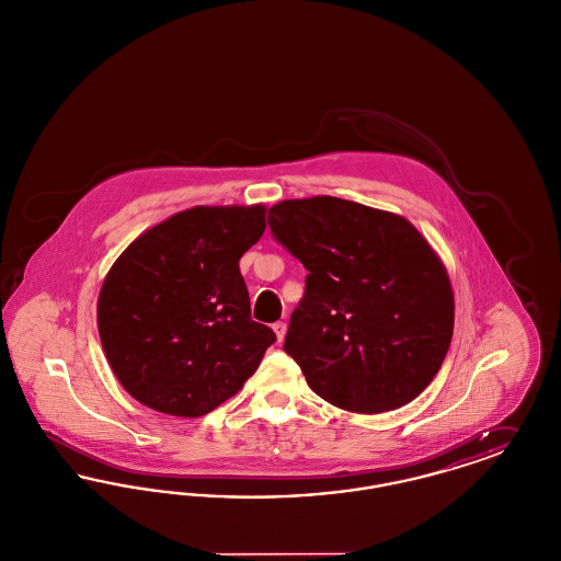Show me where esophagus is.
Here are the masks:
<instances>
[{
	"instance_id": "34e87169",
	"label": "esophagus",
	"mask_w": 561,
	"mask_h": 561,
	"mask_svg": "<svg viewBox=\"0 0 561 561\" xmlns=\"http://www.w3.org/2000/svg\"><path fill=\"white\" fill-rule=\"evenodd\" d=\"M286 330H288L286 321H275V323H273V332H275V336H277V343H282V341H284Z\"/></svg>"
}]
</instances>
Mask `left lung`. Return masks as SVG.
<instances>
[{
    "instance_id": "obj_1",
    "label": "left lung",
    "mask_w": 561,
    "mask_h": 561,
    "mask_svg": "<svg viewBox=\"0 0 561 561\" xmlns=\"http://www.w3.org/2000/svg\"><path fill=\"white\" fill-rule=\"evenodd\" d=\"M268 229L309 271L284 343L309 387L362 414L421 396L453 341L454 296L414 225L321 195L268 208Z\"/></svg>"
}]
</instances>
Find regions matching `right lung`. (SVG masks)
<instances>
[{
	"label": "right lung",
	"mask_w": 561,
	"mask_h": 561,
	"mask_svg": "<svg viewBox=\"0 0 561 561\" xmlns=\"http://www.w3.org/2000/svg\"><path fill=\"white\" fill-rule=\"evenodd\" d=\"M263 231V206H197L115 261L99 296V334L134 400L204 416L256 373L277 336L250 318L240 259Z\"/></svg>",
	"instance_id": "add662e5"
}]
</instances>
